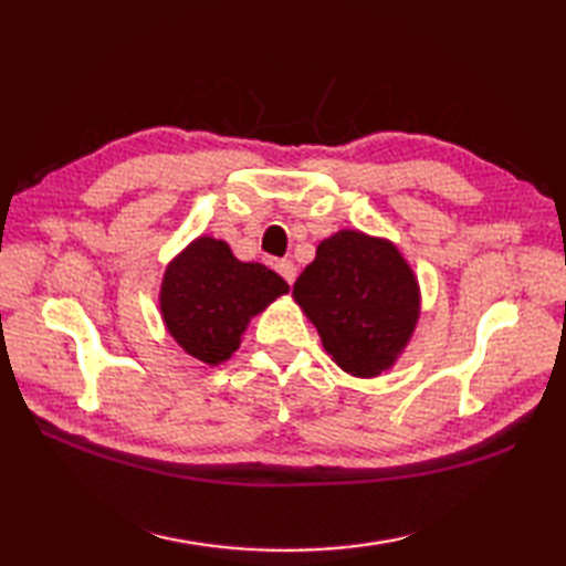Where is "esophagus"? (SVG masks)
Returning <instances> with one entry per match:
<instances>
[{"label": "esophagus", "mask_w": 566, "mask_h": 566, "mask_svg": "<svg viewBox=\"0 0 566 566\" xmlns=\"http://www.w3.org/2000/svg\"><path fill=\"white\" fill-rule=\"evenodd\" d=\"M276 272H280L286 282L294 284V280H296V264L292 260H280V262H276Z\"/></svg>", "instance_id": "esophagus-1"}]
</instances>
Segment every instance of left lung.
<instances>
[{
  "label": "left lung",
  "instance_id": "1",
  "mask_svg": "<svg viewBox=\"0 0 566 566\" xmlns=\"http://www.w3.org/2000/svg\"><path fill=\"white\" fill-rule=\"evenodd\" d=\"M294 298L333 363L359 379L391 369L420 318V286L399 248L350 228L316 248Z\"/></svg>",
  "mask_w": 566,
  "mask_h": 566
}]
</instances>
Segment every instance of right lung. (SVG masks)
<instances>
[{"instance_id": "obj_1", "label": "right lung", "mask_w": 566, "mask_h": 566, "mask_svg": "<svg viewBox=\"0 0 566 566\" xmlns=\"http://www.w3.org/2000/svg\"><path fill=\"white\" fill-rule=\"evenodd\" d=\"M290 292L280 274L238 260L226 240L199 235L167 264L160 314L167 333L203 365H221L240 347L252 316Z\"/></svg>"}]
</instances>
